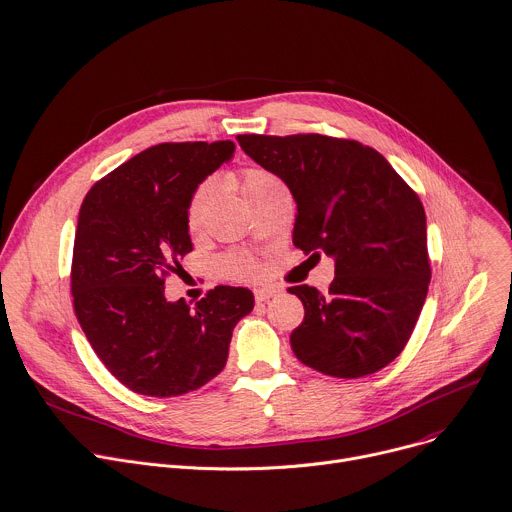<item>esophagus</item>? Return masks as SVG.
Listing matches in <instances>:
<instances>
[{
	"label": "esophagus",
	"instance_id": "1",
	"mask_svg": "<svg viewBox=\"0 0 512 512\" xmlns=\"http://www.w3.org/2000/svg\"><path fill=\"white\" fill-rule=\"evenodd\" d=\"M278 293H280L278 289H272V287H264V289H256V291H254V297H256V301H258V303H264V301H268V299L276 297Z\"/></svg>",
	"mask_w": 512,
	"mask_h": 512
}]
</instances>
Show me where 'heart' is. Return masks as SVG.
Returning a JSON list of instances; mask_svg holds the SVG:
<instances>
[{
    "mask_svg": "<svg viewBox=\"0 0 512 512\" xmlns=\"http://www.w3.org/2000/svg\"><path fill=\"white\" fill-rule=\"evenodd\" d=\"M280 181L268 173V170L262 168H246L242 170V175L238 179V187L242 191V195L246 197V201L252 205L258 197H262L264 193H268L270 189L278 187ZM213 199V185L211 183H203L195 189V193L191 195L189 207H187V227L195 234L201 230L207 207ZM223 268L234 274V276H250L254 274V262L248 256L242 254H232L223 258Z\"/></svg>",
    "mask_w": 512,
    "mask_h": 512,
    "instance_id": "1",
    "label": "heart"
}]
</instances>
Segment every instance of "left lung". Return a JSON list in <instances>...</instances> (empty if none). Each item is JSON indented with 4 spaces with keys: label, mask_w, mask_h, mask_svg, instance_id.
Returning a JSON list of instances; mask_svg holds the SVG:
<instances>
[{
    "label": "left lung",
    "mask_w": 512,
    "mask_h": 512,
    "mask_svg": "<svg viewBox=\"0 0 512 512\" xmlns=\"http://www.w3.org/2000/svg\"><path fill=\"white\" fill-rule=\"evenodd\" d=\"M238 142L293 193V244L335 264L329 293L289 289L305 307L291 333L295 356L337 378L388 366L407 346L431 280L419 197L380 152L354 140L246 134Z\"/></svg>",
    "instance_id": "8db88e82"
}]
</instances>
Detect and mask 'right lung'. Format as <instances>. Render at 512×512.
<instances>
[{
    "mask_svg": "<svg viewBox=\"0 0 512 512\" xmlns=\"http://www.w3.org/2000/svg\"><path fill=\"white\" fill-rule=\"evenodd\" d=\"M236 144L152 146L87 193L77 221L71 293L105 368L144 396H179L217 376L236 323L254 309L244 287H215L191 309L164 297V274L193 250L187 207Z\"/></svg>",
    "mask_w": 512,
    "mask_h": 512,
    "instance_id": "add662e5",
    "label": "right lung"
}]
</instances>
